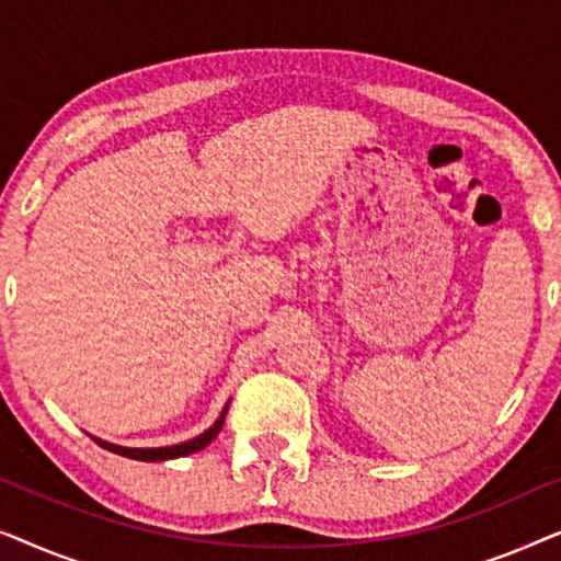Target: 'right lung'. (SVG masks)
Segmentation results:
<instances>
[{"instance_id":"1","label":"right lung","mask_w":561,"mask_h":561,"mask_svg":"<svg viewBox=\"0 0 561 561\" xmlns=\"http://www.w3.org/2000/svg\"><path fill=\"white\" fill-rule=\"evenodd\" d=\"M227 409L229 403L221 409L219 419L214 421V426L206 428L204 434H198L196 439H188V442H181V444H173V447H156V449H137V447H119V444H112V442H104V439H96V436H91L99 447L114 451V455H122V457H129V459H140V462H163V459H175V457H186V455H194V451L204 449L206 444H209L214 436L221 432V426H225V416H227Z\"/></svg>"}]
</instances>
